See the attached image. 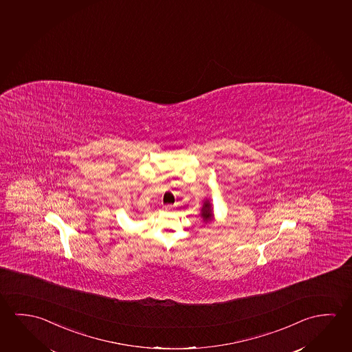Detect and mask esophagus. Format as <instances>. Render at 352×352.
I'll use <instances>...</instances> for the list:
<instances>
[{
	"instance_id": "obj_1",
	"label": "esophagus",
	"mask_w": 352,
	"mask_h": 352,
	"mask_svg": "<svg viewBox=\"0 0 352 352\" xmlns=\"http://www.w3.org/2000/svg\"><path fill=\"white\" fill-rule=\"evenodd\" d=\"M164 208H165V210H175L176 206H173V204H166Z\"/></svg>"
}]
</instances>
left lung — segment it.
I'll return each mask as SVG.
<instances>
[{
  "mask_svg": "<svg viewBox=\"0 0 352 352\" xmlns=\"http://www.w3.org/2000/svg\"><path fill=\"white\" fill-rule=\"evenodd\" d=\"M201 218L203 220L208 223V221H212V207H210V203L209 201H204V206L201 208Z\"/></svg>",
  "mask_w": 352,
  "mask_h": 352,
  "instance_id": "1",
  "label": "left lung"
}]
</instances>
